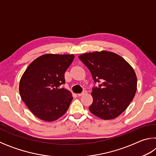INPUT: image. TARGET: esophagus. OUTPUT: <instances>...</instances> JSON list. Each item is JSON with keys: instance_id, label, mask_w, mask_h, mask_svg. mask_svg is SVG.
I'll list each match as a JSON object with an SVG mask.
<instances>
[{"instance_id": "1", "label": "esophagus", "mask_w": 156, "mask_h": 156, "mask_svg": "<svg viewBox=\"0 0 156 156\" xmlns=\"http://www.w3.org/2000/svg\"><path fill=\"white\" fill-rule=\"evenodd\" d=\"M85 94H87V91H84L83 93H81V94H78V96L80 97V96H83V95H84Z\"/></svg>"}]
</instances>
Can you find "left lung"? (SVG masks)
I'll list each match as a JSON object with an SVG mask.
<instances>
[{"label": "left lung", "mask_w": 156, "mask_h": 156, "mask_svg": "<svg viewBox=\"0 0 156 156\" xmlns=\"http://www.w3.org/2000/svg\"><path fill=\"white\" fill-rule=\"evenodd\" d=\"M78 58L90 71L95 83L102 82L98 87L93 88L89 111L103 120L117 118L135 96L137 77L133 67L111 51L86 53Z\"/></svg>", "instance_id": "left-lung-1"}]
</instances>
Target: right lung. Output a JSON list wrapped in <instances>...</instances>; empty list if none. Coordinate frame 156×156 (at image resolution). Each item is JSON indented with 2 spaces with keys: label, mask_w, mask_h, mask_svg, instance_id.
Listing matches in <instances>:
<instances>
[{
  "label": "right lung",
  "mask_w": 156,
  "mask_h": 156,
  "mask_svg": "<svg viewBox=\"0 0 156 156\" xmlns=\"http://www.w3.org/2000/svg\"><path fill=\"white\" fill-rule=\"evenodd\" d=\"M73 59V54H44L23 73L19 84L21 99L39 119L53 122L69 107L72 94L60 86L65 83V73Z\"/></svg>",
  "instance_id": "1"
}]
</instances>
